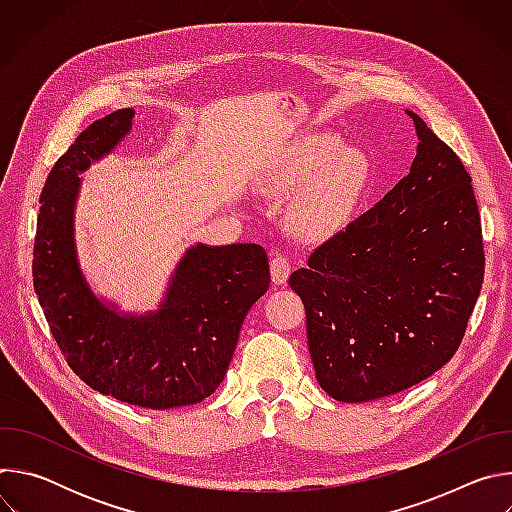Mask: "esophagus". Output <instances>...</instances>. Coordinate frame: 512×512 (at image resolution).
Wrapping results in <instances>:
<instances>
[{
	"label": "esophagus",
	"mask_w": 512,
	"mask_h": 512,
	"mask_svg": "<svg viewBox=\"0 0 512 512\" xmlns=\"http://www.w3.org/2000/svg\"><path fill=\"white\" fill-rule=\"evenodd\" d=\"M289 273H291L289 259L283 257V255H273V259H271V281L275 285H285Z\"/></svg>",
	"instance_id": "esophagus-1"
}]
</instances>
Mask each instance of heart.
<instances>
[{"instance_id": "heart-1", "label": "heart", "mask_w": 512, "mask_h": 512, "mask_svg": "<svg viewBox=\"0 0 512 512\" xmlns=\"http://www.w3.org/2000/svg\"><path fill=\"white\" fill-rule=\"evenodd\" d=\"M373 178L369 154L344 145L342 137L318 131L298 137L263 176L267 196H289L285 225L304 243H326L354 218Z\"/></svg>"}]
</instances>
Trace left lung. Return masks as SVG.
<instances>
[{
  "mask_svg": "<svg viewBox=\"0 0 512 512\" xmlns=\"http://www.w3.org/2000/svg\"><path fill=\"white\" fill-rule=\"evenodd\" d=\"M409 174L289 277L306 308L318 385L375 401L440 371L480 296L484 251L472 178L421 117Z\"/></svg>",
  "mask_w": 512,
  "mask_h": 512,
  "instance_id": "1",
  "label": "left lung"
}]
</instances>
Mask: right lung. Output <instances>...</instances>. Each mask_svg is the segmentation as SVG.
I'll list each match as a JSON object with an SVG mask.
<instances>
[{
    "mask_svg": "<svg viewBox=\"0 0 512 512\" xmlns=\"http://www.w3.org/2000/svg\"><path fill=\"white\" fill-rule=\"evenodd\" d=\"M133 109L91 123L54 164L34 243V289L70 369L119 401L172 409L210 397L223 383L243 320L269 287L261 245H190L156 310L127 312L97 294L77 249L81 174L133 129Z\"/></svg>",
    "mask_w": 512,
    "mask_h": 512,
    "instance_id": "1",
    "label": "right lung"
}]
</instances>
